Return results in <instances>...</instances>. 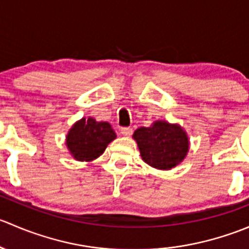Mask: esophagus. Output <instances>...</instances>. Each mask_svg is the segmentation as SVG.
Segmentation results:
<instances>
[{
    "label": "esophagus",
    "instance_id": "esophagus-1",
    "mask_svg": "<svg viewBox=\"0 0 249 249\" xmlns=\"http://www.w3.org/2000/svg\"><path fill=\"white\" fill-rule=\"evenodd\" d=\"M120 134H122L123 136L129 137L132 135V129L131 127H122V129H120Z\"/></svg>",
    "mask_w": 249,
    "mask_h": 249
}]
</instances>
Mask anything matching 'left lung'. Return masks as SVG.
<instances>
[{
  "label": "left lung",
  "mask_w": 249,
  "mask_h": 249,
  "mask_svg": "<svg viewBox=\"0 0 249 249\" xmlns=\"http://www.w3.org/2000/svg\"><path fill=\"white\" fill-rule=\"evenodd\" d=\"M141 157L149 166L170 170L177 166L189 150L187 132L178 124L157 120L149 127H140L134 132Z\"/></svg>",
  "instance_id": "8db88e82"
}]
</instances>
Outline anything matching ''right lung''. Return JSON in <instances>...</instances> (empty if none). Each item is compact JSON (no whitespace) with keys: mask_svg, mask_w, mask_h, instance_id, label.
<instances>
[{"mask_svg":"<svg viewBox=\"0 0 249 249\" xmlns=\"http://www.w3.org/2000/svg\"><path fill=\"white\" fill-rule=\"evenodd\" d=\"M117 137L109 123L82 118L74 123L66 136V145L78 161H91L99 158L108 143Z\"/></svg>","mask_w":249,"mask_h":249,"instance_id":"add662e5","label":"right lung"}]
</instances>
